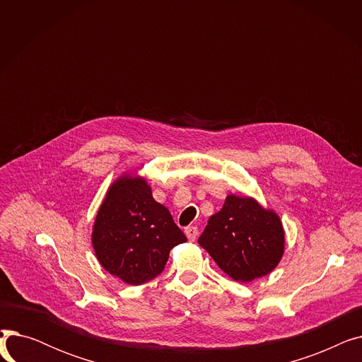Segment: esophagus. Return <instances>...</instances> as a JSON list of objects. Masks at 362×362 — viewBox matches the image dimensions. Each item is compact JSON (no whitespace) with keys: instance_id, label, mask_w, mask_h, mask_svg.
<instances>
[{"instance_id":"34e87169","label":"esophagus","mask_w":362,"mask_h":362,"mask_svg":"<svg viewBox=\"0 0 362 362\" xmlns=\"http://www.w3.org/2000/svg\"><path fill=\"white\" fill-rule=\"evenodd\" d=\"M185 233H186V236H187L189 240L194 242V240L197 239V236H198V229H197L195 226H187L186 229H185Z\"/></svg>"}]
</instances>
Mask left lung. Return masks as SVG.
<instances>
[{
  "label": "left lung",
  "instance_id": "1",
  "mask_svg": "<svg viewBox=\"0 0 362 362\" xmlns=\"http://www.w3.org/2000/svg\"><path fill=\"white\" fill-rule=\"evenodd\" d=\"M199 245L236 281L270 274L284 254V229L279 214L252 197L230 194L210 217Z\"/></svg>",
  "mask_w": 362,
  "mask_h": 362
}]
</instances>
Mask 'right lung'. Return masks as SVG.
I'll use <instances>...</instances> for the list:
<instances>
[{
	"instance_id": "right-lung-1",
	"label": "right lung",
	"mask_w": 362,
	"mask_h": 362,
	"mask_svg": "<svg viewBox=\"0 0 362 362\" xmlns=\"http://www.w3.org/2000/svg\"><path fill=\"white\" fill-rule=\"evenodd\" d=\"M90 240L103 267L136 286L164 270L170 250L186 236L167 208L152 198L148 180L124 171L107 189Z\"/></svg>"
}]
</instances>
